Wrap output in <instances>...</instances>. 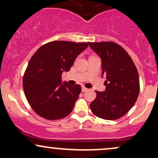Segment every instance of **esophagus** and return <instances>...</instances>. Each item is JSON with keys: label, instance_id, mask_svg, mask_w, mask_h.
I'll return each instance as SVG.
<instances>
[{"label": "esophagus", "instance_id": "esophagus-1", "mask_svg": "<svg viewBox=\"0 0 158 158\" xmlns=\"http://www.w3.org/2000/svg\"><path fill=\"white\" fill-rule=\"evenodd\" d=\"M87 90H88V88H85V87H84V86H81V90H82V92L86 91Z\"/></svg>", "mask_w": 158, "mask_h": 158}]
</instances>
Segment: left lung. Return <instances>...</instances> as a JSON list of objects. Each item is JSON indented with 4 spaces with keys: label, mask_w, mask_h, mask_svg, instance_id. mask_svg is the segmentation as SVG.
Listing matches in <instances>:
<instances>
[{
    "label": "left lung",
    "mask_w": 158,
    "mask_h": 158,
    "mask_svg": "<svg viewBox=\"0 0 158 158\" xmlns=\"http://www.w3.org/2000/svg\"><path fill=\"white\" fill-rule=\"evenodd\" d=\"M89 46L102 61V77H106V90L96 91L90 103L94 115L114 120L128 112L137 101L139 81L137 68L128 52L111 41L89 42Z\"/></svg>",
    "instance_id": "8db88e82"
}]
</instances>
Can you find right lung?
Segmentation results:
<instances>
[{"label":"right lung","instance_id":"obj_1","mask_svg":"<svg viewBox=\"0 0 158 158\" xmlns=\"http://www.w3.org/2000/svg\"><path fill=\"white\" fill-rule=\"evenodd\" d=\"M88 43L55 41L43 45L27 65L23 79L25 96L32 109L50 120L71 113L81 88L62 82L61 74L73 66Z\"/></svg>","mask_w":158,"mask_h":158}]
</instances>
